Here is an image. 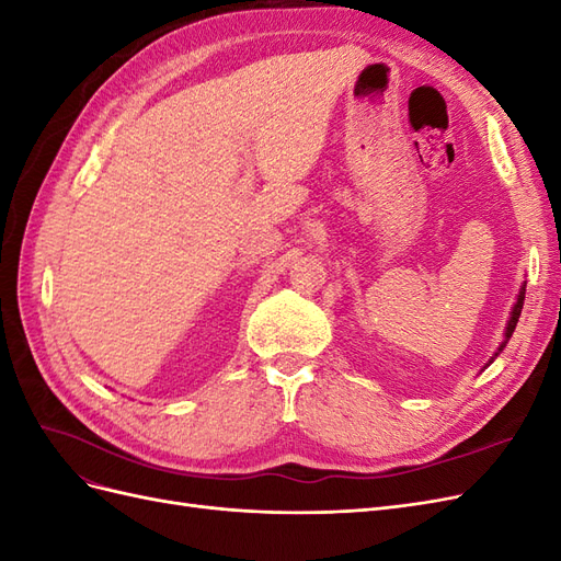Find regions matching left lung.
Instances as JSON below:
<instances>
[{
  "label": "left lung",
  "instance_id": "8db88e82",
  "mask_svg": "<svg viewBox=\"0 0 561 561\" xmlns=\"http://www.w3.org/2000/svg\"><path fill=\"white\" fill-rule=\"evenodd\" d=\"M524 287L519 290V297H517V304H515V309H513V316H511V322H507V330H505V342L501 344V348L499 351H503L505 348V344H507V339L513 336V332H515V328H517V320H519V313H522V307H524ZM499 355V353H496Z\"/></svg>",
  "mask_w": 561,
  "mask_h": 561
}]
</instances>
